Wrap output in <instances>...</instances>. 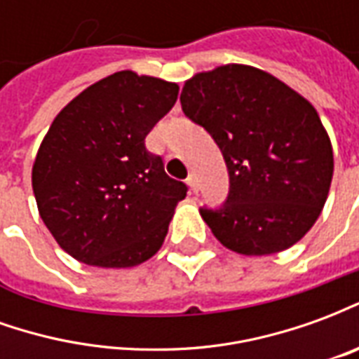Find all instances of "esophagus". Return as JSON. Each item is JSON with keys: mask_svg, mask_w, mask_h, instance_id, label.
<instances>
[{"mask_svg": "<svg viewBox=\"0 0 359 359\" xmlns=\"http://www.w3.org/2000/svg\"><path fill=\"white\" fill-rule=\"evenodd\" d=\"M187 182H188V187H190V190H192V192H198V179H196L194 172H190V175H188Z\"/></svg>", "mask_w": 359, "mask_h": 359, "instance_id": "obj_1", "label": "esophagus"}]
</instances>
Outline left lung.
<instances>
[{"instance_id":"8db88e82","label":"left lung","mask_w":359,"mask_h":359,"mask_svg":"<svg viewBox=\"0 0 359 359\" xmlns=\"http://www.w3.org/2000/svg\"><path fill=\"white\" fill-rule=\"evenodd\" d=\"M182 111L223 154L229 194L202 208L223 246L244 256L290 248L313 226L332 179V148L313 105L275 76L246 65L196 74Z\"/></svg>"}]
</instances>
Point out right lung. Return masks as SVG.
I'll list each match as a JSON object with an SVG mask.
<instances>
[{"instance_id": "1", "label": "right lung", "mask_w": 359, "mask_h": 359, "mask_svg": "<svg viewBox=\"0 0 359 359\" xmlns=\"http://www.w3.org/2000/svg\"><path fill=\"white\" fill-rule=\"evenodd\" d=\"M179 86L121 71L92 84L51 123L32 167L40 217L69 256L133 267L161 248L184 182L165 172L146 136Z\"/></svg>"}]
</instances>
